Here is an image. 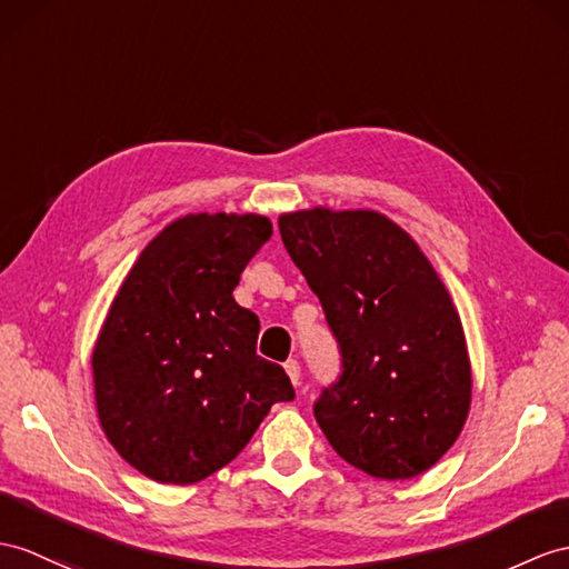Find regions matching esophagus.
Segmentation results:
<instances>
[{
    "instance_id": "obj_1",
    "label": "esophagus",
    "mask_w": 569,
    "mask_h": 569,
    "mask_svg": "<svg viewBox=\"0 0 569 569\" xmlns=\"http://www.w3.org/2000/svg\"><path fill=\"white\" fill-rule=\"evenodd\" d=\"M284 371H287V377H289V381H292L295 386L299 383V379H301V367H299V362L297 359H287V365H284Z\"/></svg>"
}]
</instances>
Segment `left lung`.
Segmentation results:
<instances>
[{
	"label": "left lung",
	"mask_w": 569,
	"mask_h": 569,
	"mask_svg": "<svg viewBox=\"0 0 569 569\" xmlns=\"http://www.w3.org/2000/svg\"><path fill=\"white\" fill-rule=\"evenodd\" d=\"M277 224L340 342L342 377L313 408L330 447L371 478L425 473L459 439L473 393L447 284L377 210L318 204Z\"/></svg>",
	"instance_id": "8db88e82"
}]
</instances>
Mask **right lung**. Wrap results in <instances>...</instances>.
<instances>
[{"mask_svg":"<svg viewBox=\"0 0 569 569\" xmlns=\"http://www.w3.org/2000/svg\"><path fill=\"white\" fill-rule=\"evenodd\" d=\"M262 214L198 212L151 239L110 301L91 352L106 439L149 480L192 485L231 463L295 389L256 355L260 321L233 299L270 239Z\"/></svg>","mask_w":569,"mask_h":569,"instance_id":"1","label":"right lung"}]
</instances>
